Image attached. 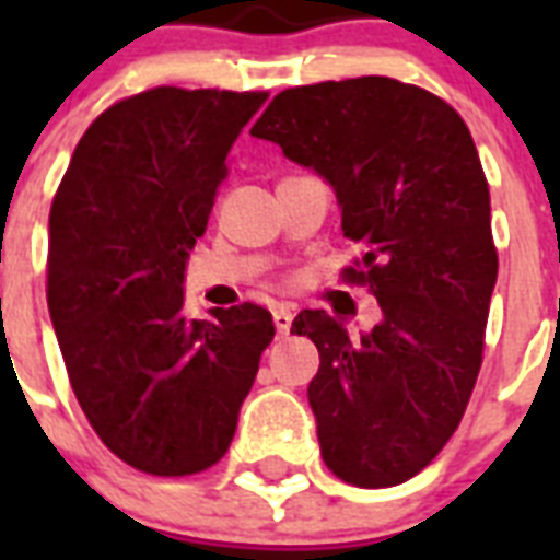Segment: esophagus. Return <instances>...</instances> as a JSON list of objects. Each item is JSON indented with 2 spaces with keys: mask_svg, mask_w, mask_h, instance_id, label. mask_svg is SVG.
I'll return each instance as SVG.
<instances>
[{
  "mask_svg": "<svg viewBox=\"0 0 560 560\" xmlns=\"http://www.w3.org/2000/svg\"><path fill=\"white\" fill-rule=\"evenodd\" d=\"M272 323H276V331L284 337V334H290V325H293V311L290 307H276L272 311Z\"/></svg>",
  "mask_w": 560,
  "mask_h": 560,
  "instance_id": "esophagus-1",
  "label": "esophagus"
}]
</instances>
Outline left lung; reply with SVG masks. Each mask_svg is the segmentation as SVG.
<instances>
[{
  "label": "left lung",
  "mask_w": 560,
  "mask_h": 560,
  "mask_svg": "<svg viewBox=\"0 0 560 560\" xmlns=\"http://www.w3.org/2000/svg\"><path fill=\"white\" fill-rule=\"evenodd\" d=\"M249 133L331 183L363 249L342 281L383 314L360 340L325 311L293 319L319 349L307 400L325 465L358 488L407 482L456 433L486 349L497 246L468 125L433 92L366 74L279 92Z\"/></svg>",
  "instance_id": "8db88e82"
}]
</instances>
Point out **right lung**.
Instances as JSON below:
<instances>
[{
  "label": "right lung",
  "mask_w": 560,
  "mask_h": 560,
  "mask_svg": "<svg viewBox=\"0 0 560 560\" xmlns=\"http://www.w3.org/2000/svg\"><path fill=\"white\" fill-rule=\"evenodd\" d=\"M264 101L179 86L116 101L51 200L46 299L69 383L101 442L142 474L191 477L223 459L276 337L253 302L211 319L183 311L188 249Z\"/></svg>",
  "instance_id": "right-lung-1"
}]
</instances>
